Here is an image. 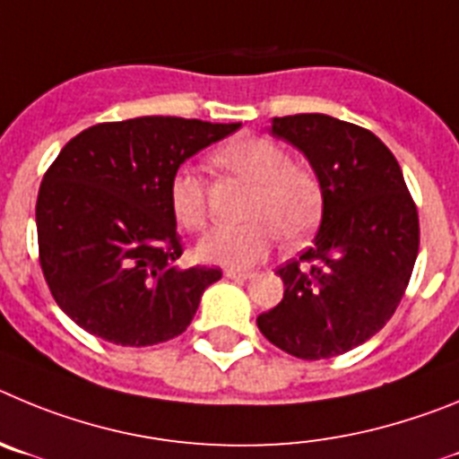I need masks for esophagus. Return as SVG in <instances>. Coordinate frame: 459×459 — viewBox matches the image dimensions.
I'll return each instance as SVG.
<instances>
[{
    "mask_svg": "<svg viewBox=\"0 0 459 459\" xmlns=\"http://www.w3.org/2000/svg\"><path fill=\"white\" fill-rule=\"evenodd\" d=\"M226 276L229 279H235V281H247V279H254V272H245V270H226Z\"/></svg>",
    "mask_w": 459,
    "mask_h": 459,
    "instance_id": "obj_1",
    "label": "esophagus"
}]
</instances>
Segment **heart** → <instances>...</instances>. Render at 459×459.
Instances as JSON below:
<instances>
[{
  "label": "heart",
  "mask_w": 459,
  "mask_h": 459,
  "mask_svg": "<svg viewBox=\"0 0 459 459\" xmlns=\"http://www.w3.org/2000/svg\"><path fill=\"white\" fill-rule=\"evenodd\" d=\"M212 162L254 183L242 224L217 226L201 238L196 254L205 263L249 267L265 258L281 233L299 242L316 230L325 192L311 169L295 164L290 152L265 137H239L217 148ZM169 208L187 230H201L208 220V185L199 171L180 167L169 180Z\"/></svg>",
  "instance_id": "obj_1"
}]
</instances>
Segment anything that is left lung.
Masks as SVG:
<instances>
[{
	"label": "left lung",
	"instance_id": "obj_1",
	"mask_svg": "<svg viewBox=\"0 0 459 459\" xmlns=\"http://www.w3.org/2000/svg\"><path fill=\"white\" fill-rule=\"evenodd\" d=\"M307 155L325 205L313 245L279 267L283 299L255 317L297 359L345 354L391 320L419 254V212L394 152L373 132L327 114L272 121Z\"/></svg>",
	"mask_w": 459,
	"mask_h": 459
}]
</instances>
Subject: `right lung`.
<instances>
[{
  "instance_id": "add662e5",
  "label": "right lung",
  "mask_w": 459,
  "mask_h": 459,
  "mask_svg": "<svg viewBox=\"0 0 459 459\" xmlns=\"http://www.w3.org/2000/svg\"><path fill=\"white\" fill-rule=\"evenodd\" d=\"M239 123L142 117L70 139L40 183L39 255L70 320L117 345L146 348L189 327L217 267L180 270L169 180Z\"/></svg>"
}]
</instances>
